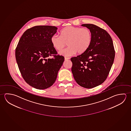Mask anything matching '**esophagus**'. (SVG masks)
Instances as JSON below:
<instances>
[{
	"mask_svg": "<svg viewBox=\"0 0 131 131\" xmlns=\"http://www.w3.org/2000/svg\"><path fill=\"white\" fill-rule=\"evenodd\" d=\"M70 58H67V57H64V60H69Z\"/></svg>",
	"mask_w": 131,
	"mask_h": 131,
	"instance_id": "esophagus-1",
	"label": "esophagus"
}]
</instances>
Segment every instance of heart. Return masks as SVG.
Here are the masks:
<instances>
[{"mask_svg":"<svg viewBox=\"0 0 131 131\" xmlns=\"http://www.w3.org/2000/svg\"><path fill=\"white\" fill-rule=\"evenodd\" d=\"M59 37L53 35L50 38L51 45L57 51H61L67 45L68 47L60 52L62 56L79 55L85 53L91 46L92 34L88 28L67 26L59 31Z\"/></svg>","mask_w":131,"mask_h":131,"instance_id":"b5f03b06","label":"heart"}]
</instances>
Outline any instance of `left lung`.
Returning a JSON list of instances; mask_svg holds the SVG:
<instances>
[{
	"instance_id": "1",
	"label": "left lung",
	"mask_w": 131,
	"mask_h": 131,
	"mask_svg": "<svg viewBox=\"0 0 131 131\" xmlns=\"http://www.w3.org/2000/svg\"><path fill=\"white\" fill-rule=\"evenodd\" d=\"M81 26L91 31L92 41L85 53L71 58V71L78 84L92 89L106 80L114 62L115 51L111 37L104 29L91 24Z\"/></svg>"
}]
</instances>
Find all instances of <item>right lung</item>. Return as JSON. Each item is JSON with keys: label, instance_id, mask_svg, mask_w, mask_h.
Instances as JSON below:
<instances>
[{"label": "right lung", "instance_id": "obj_1", "mask_svg": "<svg viewBox=\"0 0 131 131\" xmlns=\"http://www.w3.org/2000/svg\"><path fill=\"white\" fill-rule=\"evenodd\" d=\"M57 28L37 26L23 34L16 49V58L22 77L27 83L38 89H45L56 82L64 61L50 42ZM54 58H50L51 56Z\"/></svg>", "mask_w": 131, "mask_h": 131}]
</instances>
